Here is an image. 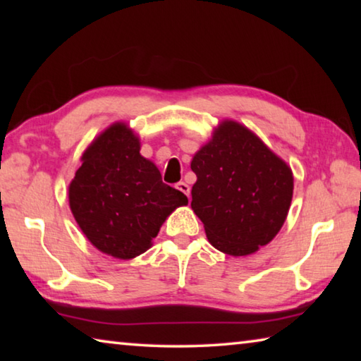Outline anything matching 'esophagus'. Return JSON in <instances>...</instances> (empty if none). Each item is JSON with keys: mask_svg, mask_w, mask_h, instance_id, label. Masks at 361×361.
Instances as JSON below:
<instances>
[{"mask_svg": "<svg viewBox=\"0 0 361 361\" xmlns=\"http://www.w3.org/2000/svg\"><path fill=\"white\" fill-rule=\"evenodd\" d=\"M176 189H178V191H181L185 195H188V197H189V194H191V188H189V185H186L185 181L176 183Z\"/></svg>", "mask_w": 361, "mask_h": 361, "instance_id": "1", "label": "esophagus"}]
</instances>
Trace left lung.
Returning a JSON list of instances; mask_svg holds the SVG:
<instances>
[{"mask_svg": "<svg viewBox=\"0 0 361 361\" xmlns=\"http://www.w3.org/2000/svg\"><path fill=\"white\" fill-rule=\"evenodd\" d=\"M191 209L219 252L247 256L279 234L293 199V172L240 122L224 119L191 161Z\"/></svg>", "mask_w": 361, "mask_h": 361, "instance_id": "8db88e82", "label": "left lung"}]
</instances>
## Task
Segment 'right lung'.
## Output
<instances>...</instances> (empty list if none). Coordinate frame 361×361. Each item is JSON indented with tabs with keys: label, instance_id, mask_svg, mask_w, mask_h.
<instances>
[{
	"label": "right lung",
	"instance_id": "obj_1",
	"mask_svg": "<svg viewBox=\"0 0 361 361\" xmlns=\"http://www.w3.org/2000/svg\"><path fill=\"white\" fill-rule=\"evenodd\" d=\"M140 148L138 133L127 122H113L85 148L68 186L82 234L116 259L145 253L170 213L188 205L186 195L162 183L156 164Z\"/></svg>",
	"mask_w": 361,
	"mask_h": 361
}]
</instances>
